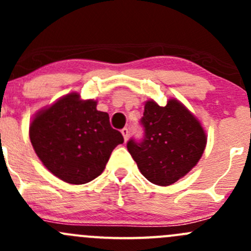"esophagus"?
I'll return each mask as SVG.
<instances>
[{"label":"esophagus","instance_id":"obj_1","mask_svg":"<svg viewBox=\"0 0 251 251\" xmlns=\"http://www.w3.org/2000/svg\"><path fill=\"white\" fill-rule=\"evenodd\" d=\"M121 133H123V136H124V140H125V142L127 141V138H128V128H123V130H121Z\"/></svg>","mask_w":251,"mask_h":251}]
</instances>
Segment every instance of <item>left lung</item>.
Here are the masks:
<instances>
[{"instance_id": "1", "label": "left lung", "mask_w": 251, "mask_h": 251, "mask_svg": "<svg viewBox=\"0 0 251 251\" xmlns=\"http://www.w3.org/2000/svg\"><path fill=\"white\" fill-rule=\"evenodd\" d=\"M141 123L143 141L130 140L127 151L149 182L170 186L201 160L206 133L198 118L179 100L170 98L165 107L147 100Z\"/></svg>"}]
</instances>
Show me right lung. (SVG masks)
Masks as SVG:
<instances>
[{
    "instance_id": "right-lung-1",
    "label": "right lung",
    "mask_w": 251,
    "mask_h": 251,
    "mask_svg": "<svg viewBox=\"0 0 251 251\" xmlns=\"http://www.w3.org/2000/svg\"><path fill=\"white\" fill-rule=\"evenodd\" d=\"M35 153L50 173L70 184L100 176L113 149L124 142L97 100L68 93L37 111L29 127Z\"/></svg>"
}]
</instances>
